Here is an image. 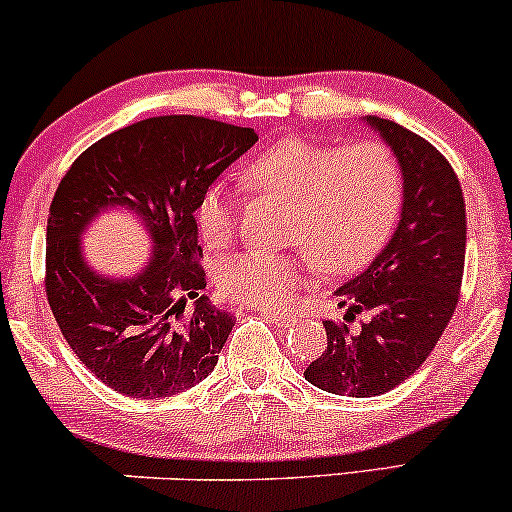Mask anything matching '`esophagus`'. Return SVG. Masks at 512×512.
Masks as SVG:
<instances>
[{
  "label": "esophagus",
  "mask_w": 512,
  "mask_h": 512,
  "mask_svg": "<svg viewBox=\"0 0 512 512\" xmlns=\"http://www.w3.org/2000/svg\"><path fill=\"white\" fill-rule=\"evenodd\" d=\"M269 322H274L276 327H281V330H286V327H291L293 322H296V317L293 315H281V313H264Z\"/></svg>",
  "instance_id": "34e87169"
}]
</instances>
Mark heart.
Here are the masks:
<instances>
[{
	"mask_svg": "<svg viewBox=\"0 0 512 512\" xmlns=\"http://www.w3.org/2000/svg\"><path fill=\"white\" fill-rule=\"evenodd\" d=\"M248 192L291 202L284 240L301 252L245 250L216 269V286L231 301L264 310L289 308L310 258L332 274L361 269L383 250L402 211L404 180L395 154L380 142L337 146L301 137L269 144L240 170ZM199 236L223 248L236 233V202L221 185L197 207Z\"/></svg>",
	"mask_w": 512,
	"mask_h": 512,
	"instance_id": "obj_1",
	"label": "heart"
}]
</instances>
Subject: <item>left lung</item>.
<instances>
[{"label": "left lung", "mask_w": 512, "mask_h": 512, "mask_svg": "<svg viewBox=\"0 0 512 512\" xmlns=\"http://www.w3.org/2000/svg\"><path fill=\"white\" fill-rule=\"evenodd\" d=\"M404 180L397 231L361 274L334 296L346 320L368 313L361 330L325 320L327 349L305 380L344 397L385 395L419 370L448 327L464 272L467 214L455 170L433 144L383 117H366Z\"/></svg>", "instance_id": "obj_1"}]
</instances>
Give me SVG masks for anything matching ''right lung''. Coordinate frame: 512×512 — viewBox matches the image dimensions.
Segmentation results:
<instances>
[{
  "instance_id": "1",
  "label": "right lung",
  "mask_w": 512,
  "mask_h": 512,
  "mask_svg": "<svg viewBox=\"0 0 512 512\" xmlns=\"http://www.w3.org/2000/svg\"><path fill=\"white\" fill-rule=\"evenodd\" d=\"M257 142L255 129L163 115L98 139L72 163L48 216L45 293L60 332L101 383L134 399L190 390L211 375L233 330L199 264V199ZM138 214L152 257L127 280L85 262L80 233L98 213Z\"/></svg>"
}]
</instances>
